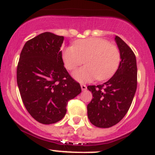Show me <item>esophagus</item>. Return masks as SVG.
<instances>
[{"instance_id":"obj_1","label":"esophagus","mask_w":155,"mask_h":155,"mask_svg":"<svg viewBox=\"0 0 155 155\" xmlns=\"http://www.w3.org/2000/svg\"><path fill=\"white\" fill-rule=\"evenodd\" d=\"M81 87L82 91H84L87 89V86L85 84H81Z\"/></svg>"}]
</instances>
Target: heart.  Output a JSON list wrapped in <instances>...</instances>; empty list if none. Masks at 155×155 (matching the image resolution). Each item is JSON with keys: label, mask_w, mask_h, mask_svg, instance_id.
Instances as JSON below:
<instances>
[{"label": "heart", "mask_w": 155, "mask_h": 155, "mask_svg": "<svg viewBox=\"0 0 155 155\" xmlns=\"http://www.w3.org/2000/svg\"><path fill=\"white\" fill-rule=\"evenodd\" d=\"M65 68L74 70L82 64L86 65L73 73L75 80L89 82L108 79L117 71L120 63L118 48L101 38H87L77 41L74 46L66 47L62 51Z\"/></svg>", "instance_id": "b5f03b06"}]
</instances>
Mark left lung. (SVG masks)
<instances>
[{
    "label": "left lung",
    "mask_w": 155,
    "mask_h": 155,
    "mask_svg": "<svg viewBox=\"0 0 155 155\" xmlns=\"http://www.w3.org/2000/svg\"><path fill=\"white\" fill-rule=\"evenodd\" d=\"M115 41L120 53L118 69L103 84L89 85L93 98L87 104V117L96 127L107 128L117 124L125 116L135 94L137 69L135 54L119 37Z\"/></svg>",
    "instance_id": "left-lung-1"
}]
</instances>
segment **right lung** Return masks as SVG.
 I'll return each mask as SVG.
<instances>
[{
	"label": "right lung",
	"instance_id": "obj_1",
	"mask_svg": "<svg viewBox=\"0 0 155 155\" xmlns=\"http://www.w3.org/2000/svg\"><path fill=\"white\" fill-rule=\"evenodd\" d=\"M63 36L45 32L25 43L17 68V82L28 113L44 124L64 117L68 101L81 92L64 66Z\"/></svg>",
	"mask_w": 155,
	"mask_h": 155
}]
</instances>
